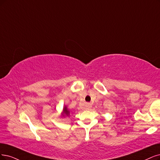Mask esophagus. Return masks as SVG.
Segmentation results:
<instances>
[{
	"label": "esophagus",
	"mask_w": 160,
	"mask_h": 160,
	"mask_svg": "<svg viewBox=\"0 0 160 160\" xmlns=\"http://www.w3.org/2000/svg\"><path fill=\"white\" fill-rule=\"evenodd\" d=\"M91 108H92V104H91V103H86V109L87 110L90 109Z\"/></svg>",
	"instance_id": "1"
}]
</instances>
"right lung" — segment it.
Here are the masks:
<instances>
[{
    "label": "right lung",
    "instance_id": "1",
    "mask_svg": "<svg viewBox=\"0 0 160 160\" xmlns=\"http://www.w3.org/2000/svg\"><path fill=\"white\" fill-rule=\"evenodd\" d=\"M70 110L68 109L67 106L64 105L63 107V109H62V111L61 112V116L60 117L61 118H64L66 117H69L70 114Z\"/></svg>",
    "mask_w": 160,
    "mask_h": 160
}]
</instances>
